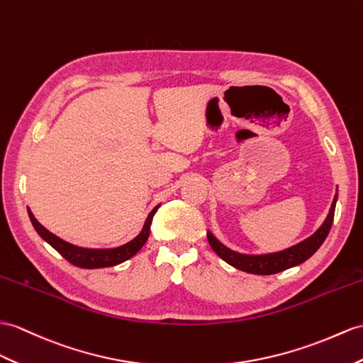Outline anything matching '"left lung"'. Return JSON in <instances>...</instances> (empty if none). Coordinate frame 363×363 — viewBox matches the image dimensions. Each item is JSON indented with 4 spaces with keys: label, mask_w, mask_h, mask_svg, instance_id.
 Returning a JSON list of instances; mask_svg holds the SVG:
<instances>
[{
    "label": "left lung",
    "mask_w": 363,
    "mask_h": 363,
    "mask_svg": "<svg viewBox=\"0 0 363 363\" xmlns=\"http://www.w3.org/2000/svg\"><path fill=\"white\" fill-rule=\"evenodd\" d=\"M335 200L337 196L334 197L333 205L330 209V214L326 217L323 225L317 229L311 237L306 238L302 243H298L293 248H288L281 252L276 254H267V255H243L237 254L231 250H228L226 246L220 243L217 238L208 233V242L211 248L218 255L220 259H223L231 267L250 272V274H260V276H269V274H277L280 271H285L288 268H293L296 264L303 263L311 255L320 248V245L325 242L326 235H328L333 220H334V209H335Z\"/></svg>",
    "instance_id": "1"
}]
</instances>
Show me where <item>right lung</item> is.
I'll return each mask as SVG.
<instances>
[{"label":"right lung","mask_w":363,"mask_h":363,"mask_svg":"<svg viewBox=\"0 0 363 363\" xmlns=\"http://www.w3.org/2000/svg\"><path fill=\"white\" fill-rule=\"evenodd\" d=\"M158 209V206L155 209L151 211V214L147 216L146 223L141 229V233L130 240L129 243L118 246V248L113 250H86V248H78V246L70 245L65 240H61L60 237H57L55 234L49 233L46 228L38 223V220L33 217L32 212L28 209L30 222L35 228L41 238H44L52 248H55L63 257L69 262L75 264L78 268H84V269H95V268H106V267H113V264H118L121 262H125L128 259H130L132 255H135L141 246H143L147 240L149 233H151V223H152V217L155 214V211Z\"/></svg>","instance_id":"obj_1"}]
</instances>
